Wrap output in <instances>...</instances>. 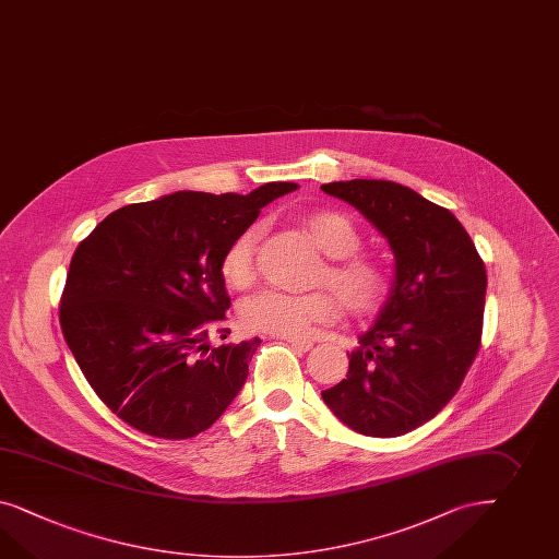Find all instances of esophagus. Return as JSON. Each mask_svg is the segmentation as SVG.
Here are the masks:
<instances>
[{"mask_svg": "<svg viewBox=\"0 0 559 559\" xmlns=\"http://www.w3.org/2000/svg\"><path fill=\"white\" fill-rule=\"evenodd\" d=\"M283 340H285L293 349H297V352H309V349L313 347L311 340H299V337H283Z\"/></svg>", "mask_w": 559, "mask_h": 559, "instance_id": "1", "label": "esophagus"}]
</instances>
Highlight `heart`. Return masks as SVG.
<instances>
[{"mask_svg":"<svg viewBox=\"0 0 559 559\" xmlns=\"http://www.w3.org/2000/svg\"><path fill=\"white\" fill-rule=\"evenodd\" d=\"M299 224L319 252L330 258L319 278L328 283L352 313L364 316L377 311L386 297L389 283L377 262L354 254L360 246V236L346 215L332 210H311L301 213ZM258 238L260 227L250 226L229 241L222 257V274L229 287H250L254 281ZM340 301L325 290L293 295L266 288L241 302V325L252 332L305 337L313 325L337 318Z\"/></svg>","mask_w":559,"mask_h":559,"instance_id":"b5f03b06","label":"heart"}]
</instances>
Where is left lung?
<instances>
[{
  "mask_svg": "<svg viewBox=\"0 0 559 559\" xmlns=\"http://www.w3.org/2000/svg\"><path fill=\"white\" fill-rule=\"evenodd\" d=\"M321 191L362 213L394 254L377 321L321 396L349 429L396 438L433 419L457 393L483 333L486 271L455 215L393 181H335Z\"/></svg>",
  "mask_w": 559,
  "mask_h": 559,
  "instance_id": "left-lung-1",
  "label": "left lung"
}]
</instances>
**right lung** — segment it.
<instances>
[{
  "instance_id": "1",
  "label": "right lung",
  "mask_w": 559,
  "mask_h": 559,
  "mask_svg": "<svg viewBox=\"0 0 559 559\" xmlns=\"http://www.w3.org/2000/svg\"><path fill=\"white\" fill-rule=\"evenodd\" d=\"M297 187L177 191L109 213L79 243L62 293V333L121 421L154 438H193L238 396L260 340L210 346L207 333L229 307L222 257L264 205Z\"/></svg>"
}]
</instances>
